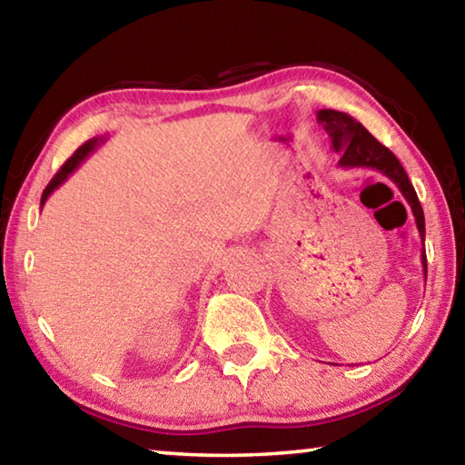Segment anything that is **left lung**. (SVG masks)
<instances>
[{"instance_id":"left-lung-1","label":"left lung","mask_w":465,"mask_h":465,"mask_svg":"<svg viewBox=\"0 0 465 465\" xmlns=\"http://www.w3.org/2000/svg\"><path fill=\"white\" fill-rule=\"evenodd\" d=\"M318 121L324 124L326 133L332 139L334 152H341V160L338 166L341 168H371L381 172L385 178H390L398 191L402 193L406 203L411 204L416 227H419L420 240L424 242V213L419 203V196L411 180H408L406 170L396 155H393L388 147L381 145L371 133H369L363 124L352 119L351 114L338 113V110H318ZM424 279H427V254H420Z\"/></svg>"}]
</instances>
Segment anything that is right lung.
I'll return each instance as SVG.
<instances>
[{
    "label": "right lung",
    "mask_w": 465,
    "mask_h": 465,
    "mask_svg": "<svg viewBox=\"0 0 465 465\" xmlns=\"http://www.w3.org/2000/svg\"><path fill=\"white\" fill-rule=\"evenodd\" d=\"M104 141H106L104 135L85 141V143L80 149H77V152L72 157H69L65 163H63V168L57 172V174H54V178L51 180L49 186L45 188L43 199H41V211H43V204L46 203V199H49V194L54 191V188H59L63 183H65V180L69 178V174H74V172L77 170V166H80V163L85 160V157H88L90 153H94V149H98L102 143H104Z\"/></svg>",
    "instance_id": "obj_1"
}]
</instances>
